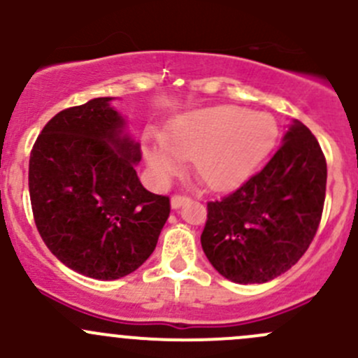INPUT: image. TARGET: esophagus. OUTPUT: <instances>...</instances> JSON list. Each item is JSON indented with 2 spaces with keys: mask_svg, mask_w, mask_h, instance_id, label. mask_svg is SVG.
<instances>
[{
  "mask_svg": "<svg viewBox=\"0 0 358 358\" xmlns=\"http://www.w3.org/2000/svg\"><path fill=\"white\" fill-rule=\"evenodd\" d=\"M189 202H190V199L185 196H173L171 197V208L178 209V208H182L183 204H189Z\"/></svg>",
  "mask_w": 358,
  "mask_h": 358,
  "instance_id": "esophagus-1",
  "label": "esophagus"
}]
</instances>
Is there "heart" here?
Returning a JSON list of instances; mask_svg holds the SVG:
<instances>
[{
  "mask_svg": "<svg viewBox=\"0 0 358 358\" xmlns=\"http://www.w3.org/2000/svg\"><path fill=\"white\" fill-rule=\"evenodd\" d=\"M277 122L266 112L234 106L204 107L178 115L162 131L161 142L145 149L159 180L175 175L178 161H192L194 173L213 190L239 185L272 150Z\"/></svg>",
  "mask_w": 358,
  "mask_h": 358,
  "instance_id": "1",
  "label": "heart"
}]
</instances>
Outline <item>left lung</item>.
Instances as JSON below:
<instances>
[{"label":"left lung","mask_w":358,"mask_h":358,"mask_svg":"<svg viewBox=\"0 0 358 358\" xmlns=\"http://www.w3.org/2000/svg\"><path fill=\"white\" fill-rule=\"evenodd\" d=\"M327 164L315 136L292 119L273 157L236 192L208 202L202 251L220 275L263 284L308 249L322 218Z\"/></svg>","instance_id":"8db88e82"}]
</instances>
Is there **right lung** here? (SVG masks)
<instances>
[{"instance_id":"obj_1","label":"right lung","mask_w":358,"mask_h":358,"mask_svg":"<svg viewBox=\"0 0 358 358\" xmlns=\"http://www.w3.org/2000/svg\"><path fill=\"white\" fill-rule=\"evenodd\" d=\"M112 96L52 117L29 159L36 227L50 251L74 272L115 280L156 249L169 199L149 192L135 166L140 143Z\"/></svg>"}]
</instances>
